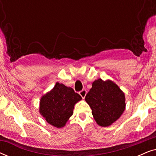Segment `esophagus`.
<instances>
[{
    "label": "esophagus",
    "instance_id": "obj_1",
    "mask_svg": "<svg viewBox=\"0 0 156 156\" xmlns=\"http://www.w3.org/2000/svg\"><path fill=\"white\" fill-rule=\"evenodd\" d=\"M80 94L81 97H82V99H84L85 97H86V94H87V91L85 90V89H83V90L80 91Z\"/></svg>",
    "mask_w": 156,
    "mask_h": 156
}]
</instances>
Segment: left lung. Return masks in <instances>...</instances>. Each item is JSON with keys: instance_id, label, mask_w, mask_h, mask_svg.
I'll list each match as a JSON object with an SVG mask.
<instances>
[{"instance_id": "left-lung-1", "label": "left lung", "mask_w": 156, "mask_h": 156, "mask_svg": "<svg viewBox=\"0 0 156 156\" xmlns=\"http://www.w3.org/2000/svg\"><path fill=\"white\" fill-rule=\"evenodd\" d=\"M124 93L111 80L98 79L92 83L85 101L98 125L106 127L120 118L126 108Z\"/></svg>"}]
</instances>
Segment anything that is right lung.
I'll use <instances>...</instances> for the list:
<instances>
[{
  "label": "right lung",
  "instance_id": "obj_1",
  "mask_svg": "<svg viewBox=\"0 0 156 156\" xmlns=\"http://www.w3.org/2000/svg\"><path fill=\"white\" fill-rule=\"evenodd\" d=\"M81 99V96L71 87L57 82L52 90L42 97L40 113L50 124L62 128L73 114L74 105Z\"/></svg>",
  "mask_w": 156,
  "mask_h": 156
}]
</instances>
